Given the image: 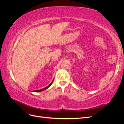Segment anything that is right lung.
Segmentation results:
<instances>
[{
  "label": "right lung",
  "instance_id": "obj_1",
  "mask_svg": "<svg viewBox=\"0 0 124 124\" xmlns=\"http://www.w3.org/2000/svg\"><path fill=\"white\" fill-rule=\"evenodd\" d=\"M54 79H53V80L52 81V82H51V83L50 85H48L47 86H46V87H44V88H43V89H39V90H36V91H33V92H42V91H44V90H46V89H47L48 87H50L51 85L52 84V83H53V81H54Z\"/></svg>",
  "mask_w": 124,
  "mask_h": 124
}]
</instances>
